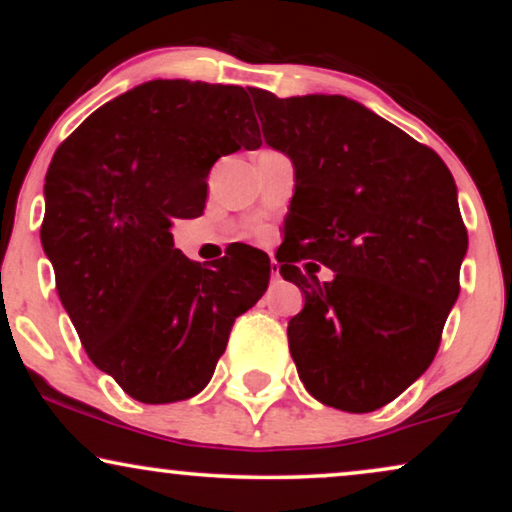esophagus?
<instances>
[{"mask_svg":"<svg viewBox=\"0 0 512 512\" xmlns=\"http://www.w3.org/2000/svg\"><path fill=\"white\" fill-rule=\"evenodd\" d=\"M270 275H272V282H277V279H279V265H277V261H270Z\"/></svg>","mask_w":512,"mask_h":512,"instance_id":"34e87169","label":"esophagus"}]
</instances>
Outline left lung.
<instances>
[{"label": "left lung", "mask_w": 512, "mask_h": 512, "mask_svg": "<svg viewBox=\"0 0 512 512\" xmlns=\"http://www.w3.org/2000/svg\"><path fill=\"white\" fill-rule=\"evenodd\" d=\"M251 97L265 144L296 167L277 261L305 296L286 331L298 377L319 403L373 412L431 366L457 303V184L436 151L349 97ZM305 257L336 277L305 278Z\"/></svg>", "instance_id": "1"}]
</instances>
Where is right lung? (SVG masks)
Segmentation results:
<instances>
[{"instance_id": "1", "label": "right lung", "mask_w": 512, "mask_h": 512, "mask_svg": "<svg viewBox=\"0 0 512 512\" xmlns=\"http://www.w3.org/2000/svg\"><path fill=\"white\" fill-rule=\"evenodd\" d=\"M261 146L247 90L184 79L135 86L93 111L46 172L41 244L90 361L139 403L200 394L235 317L263 296L270 258L235 249L212 268L174 249L221 156Z\"/></svg>"}]
</instances>
